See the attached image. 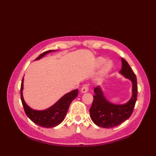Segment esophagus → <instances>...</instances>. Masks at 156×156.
Here are the masks:
<instances>
[{
    "mask_svg": "<svg viewBox=\"0 0 156 156\" xmlns=\"http://www.w3.org/2000/svg\"><path fill=\"white\" fill-rule=\"evenodd\" d=\"M88 87L86 85L83 86V87H82L81 88V92H82V93H85V92H88Z\"/></svg>",
    "mask_w": 156,
    "mask_h": 156,
    "instance_id": "obj_1",
    "label": "esophagus"
}]
</instances>
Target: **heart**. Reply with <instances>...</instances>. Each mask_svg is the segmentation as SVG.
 <instances>
[{
  "instance_id": "obj_1",
  "label": "heart",
  "mask_w": 156,
  "mask_h": 156,
  "mask_svg": "<svg viewBox=\"0 0 156 156\" xmlns=\"http://www.w3.org/2000/svg\"><path fill=\"white\" fill-rule=\"evenodd\" d=\"M106 61H107L106 58H102V57H99L97 59V66H101L102 64H104L106 62ZM112 62L108 61L107 62H106V64L104 66V69H103L104 72H107L109 71L112 68Z\"/></svg>"
}]
</instances>
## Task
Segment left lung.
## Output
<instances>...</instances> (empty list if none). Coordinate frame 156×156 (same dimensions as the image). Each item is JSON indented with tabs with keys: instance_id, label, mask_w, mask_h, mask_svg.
Listing matches in <instances>:
<instances>
[{
	"instance_id": "8db88e82",
	"label": "left lung",
	"mask_w": 156,
	"mask_h": 156,
	"mask_svg": "<svg viewBox=\"0 0 156 156\" xmlns=\"http://www.w3.org/2000/svg\"><path fill=\"white\" fill-rule=\"evenodd\" d=\"M120 73L125 78L131 80L133 84V96L125 105H114L109 102L104 97L99 87L94 88L95 95L90 108L92 121L98 127L112 128L117 127L127 120L133 113L137 97V84L136 76L127 62L123 58Z\"/></svg>"
}]
</instances>
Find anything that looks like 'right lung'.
I'll list each match as a JSON object with an SVG mask.
<instances>
[{
	"mask_svg": "<svg viewBox=\"0 0 156 156\" xmlns=\"http://www.w3.org/2000/svg\"><path fill=\"white\" fill-rule=\"evenodd\" d=\"M51 51V50L44 51L39 55L35 59V60L40 59L43 56L47 54L48 53ZM23 78L21 85V99L26 115L34 123L40 126V127L45 128L54 127L61 123L64 119L66 113H67L69 105L71 104L72 101L77 97L78 93V90L76 89V90L65 94L50 108L44 111H35L29 107L24 101V99L23 97Z\"/></svg>",
	"mask_w": 156,
	"mask_h": 156,
	"instance_id": "add662e5",
	"label": "right lung"
}]
</instances>
